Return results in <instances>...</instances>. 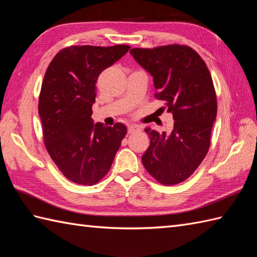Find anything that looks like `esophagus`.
<instances>
[{
  "label": "esophagus",
  "instance_id": "34e87169",
  "mask_svg": "<svg viewBox=\"0 0 257 257\" xmlns=\"http://www.w3.org/2000/svg\"><path fill=\"white\" fill-rule=\"evenodd\" d=\"M138 130H140V127L137 124H129L128 125V133L129 134H133V133H136L138 132Z\"/></svg>",
  "mask_w": 257,
  "mask_h": 257
}]
</instances>
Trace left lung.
I'll use <instances>...</instances> for the list:
<instances>
[{
  "instance_id": "1",
  "label": "left lung",
  "mask_w": 257,
  "mask_h": 257,
  "mask_svg": "<svg viewBox=\"0 0 257 257\" xmlns=\"http://www.w3.org/2000/svg\"><path fill=\"white\" fill-rule=\"evenodd\" d=\"M130 54L154 77L155 97L173 116L170 135L146 129L150 146L141 160L158 182H183L203 161L211 145L217 102L210 70L193 48L170 44L132 48Z\"/></svg>"
}]
</instances>
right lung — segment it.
Segmentation results:
<instances>
[{
  "label": "right lung",
  "mask_w": 257,
  "mask_h": 257,
  "mask_svg": "<svg viewBox=\"0 0 257 257\" xmlns=\"http://www.w3.org/2000/svg\"><path fill=\"white\" fill-rule=\"evenodd\" d=\"M129 45H74L59 51L48 65L38 99L43 140L52 160L69 181L94 185L110 170L127 128L91 119L96 83L103 69Z\"/></svg>",
  "instance_id": "right-lung-1"
}]
</instances>
